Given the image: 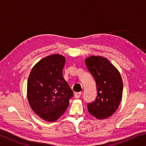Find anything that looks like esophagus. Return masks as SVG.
Segmentation results:
<instances>
[{
    "label": "esophagus",
    "mask_w": 146,
    "mask_h": 146,
    "mask_svg": "<svg viewBox=\"0 0 146 146\" xmlns=\"http://www.w3.org/2000/svg\"><path fill=\"white\" fill-rule=\"evenodd\" d=\"M81 93H82L81 92H76L75 93V95H74V97H75V98H78L80 97Z\"/></svg>",
    "instance_id": "1"
}]
</instances>
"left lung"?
I'll use <instances>...</instances> for the list:
<instances>
[{"instance_id":"1","label":"left lung","mask_w":146,"mask_h":146,"mask_svg":"<svg viewBox=\"0 0 146 146\" xmlns=\"http://www.w3.org/2000/svg\"><path fill=\"white\" fill-rule=\"evenodd\" d=\"M85 62L97 90L95 101L88 104V111L98 119L110 117L117 110L122 99L123 83L120 73L102 56H91Z\"/></svg>"}]
</instances>
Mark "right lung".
<instances>
[{"label":"right lung","mask_w":146,"mask_h":146,"mask_svg":"<svg viewBox=\"0 0 146 146\" xmlns=\"http://www.w3.org/2000/svg\"><path fill=\"white\" fill-rule=\"evenodd\" d=\"M64 56L52 55L35 65L28 81V99L36 115L48 122L62 115L69 106L73 92L64 80L62 70Z\"/></svg>","instance_id":"obj_1"}]
</instances>
